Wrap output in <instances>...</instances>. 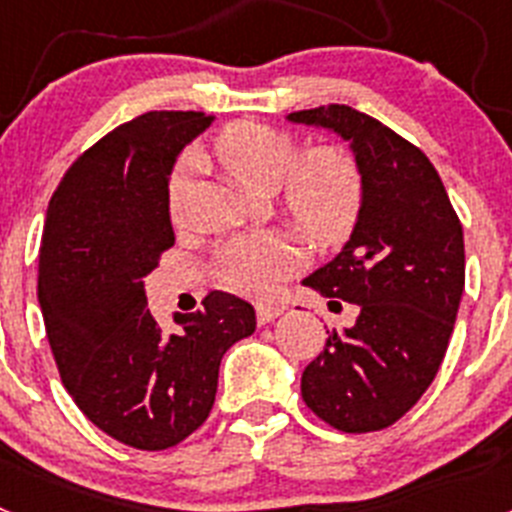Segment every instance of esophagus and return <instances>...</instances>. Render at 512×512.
I'll return each mask as SVG.
<instances>
[{"label": "esophagus", "instance_id": "esophagus-1", "mask_svg": "<svg viewBox=\"0 0 512 512\" xmlns=\"http://www.w3.org/2000/svg\"><path fill=\"white\" fill-rule=\"evenodd\" d=\"M282 312L284 305H279V302H274V305H256V320H259V325H266L274 318H279Z\"/></svg>", "mask_w": 512, "mask_h": 512}]
</instances>
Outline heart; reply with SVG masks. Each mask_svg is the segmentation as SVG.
<instances>
[{
    "instance_id": "obj_1",
    "label": "heart",
    "mask_w": 512,
    "mask_h": 512,
    "mask_svg": "<svg viewBox=\"0 0 512 512\" xmlns=\"http://www.w3.org/2000/svg\"><path fill=\"white\" fill-rule=\"evenodd\" d=\"M215 156L230 174L256 192L279 187V207L315 246L346 241L364 205V176L343 146H320L300 156L287 130L238 120L215 138ZM192 189V161L169 179V215L182 223ZM225 282L248 297H269L300 264L292 238L279 230L235 235L220 251Z\"/></svg>"
}]
</instances>
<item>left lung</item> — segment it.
Returning <instances> with one entry per match:
<instances>
[{
  "label": "left lung",
  "mask_w": 512,
  "mask_h": 512,
  "mask_svg": "<svg viewBox=\"0 0 512 512\" xmlns=\"http://www.w3.org/2000/svg\"><path fill=\"white\" fill-rule=\"evenodd\" d=\"M287 120L348 140L364 176L354 233L302 282L359 315L307 364L302 400L343 433L382 431L423 397L446 356L464 292L461 223L428 156L374 117L328 104Z\"/></svg>",
  "instance_id": "8db88e82"
}]
</instances>
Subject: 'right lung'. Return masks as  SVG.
<instances>
[{
  "label": "right lung",
  "mask_w": 512,
  "mask_h": 512,
  "mask_svg": "<svg viewBox=\"0 0 512 512\" xmlns=\"http://www.w3.org/2000/svg\"><path fill=\"white\" fill-rule=\"evenodd\" d=\"M205 112H146L81 153L45 215L38 302L63 387L99 431L164 451L207 420L223 354L256 330L241 297L210 292L161 333L143 277L174 246L169 174Z\"/></svg>",
  "instance_id": "obj_1"
}]
</instances>
